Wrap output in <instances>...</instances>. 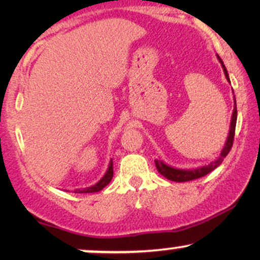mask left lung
<instances>
[{"label":"left lung","mask_w":260,"mask_h":260,"mask_svg":"<svg viewBox=\"0 0 260 260\" xmlns=\"http://www.w3.org/2000/svg\"><path fill=\"white\" fill-rule=\"evenodd\" d=\"M217 59H219L220 64H221L223 73H225L226 79L230 83V78H229V73L228 70H226L225 64H223L222 59L217 56ZM234 112H232V117H231V123H230V131H229V136L228 139H226L225 145H223L221 153H220L219 157L216 160L211 161L210 164L204 166H199L197 169H177L174 168V166L168 165L165 161L161 160H155V165H156L157 171L160 172L164 177H166L170 181H175V182H187V181H192V180H197V178H201L203 176L210 174L211 171H214L220 164L222 162L223 159L226 157V155L230 153L231 150L232 144H234V137H235V129H236V121H237V107H236V98L234 95Z\"/></svg>","instance_id":"8db88e82"}]
</instances>
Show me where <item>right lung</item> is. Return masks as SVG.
Here are the masks:
<instances>
[{"label": "right lung", "mask_w": 260, "mask_h": 260, "mask_svg": "<svg viewBox=\"0 0 260 260\" xmlns=\"http://www.w3.org/2000/svg\"><path fill=\"white\" fill-rule=\"evenodd\" d=\"M112 176H113V162H112V159H111V160H110L109 168H107L105 175L101 177V180L99 182H96V183L92 184V186L86 187L83 190H79V192H77V193H95V192H99V190L103 189V188H105L107 184L111 182Z\"/></svg>", "instance_id": "1"}]
</instances>
